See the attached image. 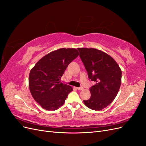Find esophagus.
<instances>
[{
	"label": "esophagus",
	"instance_id": "1",
	"mask_svg": "<svg viewBox=\"0 0 146 146\" xmlns=\"http://www.w3.org/2000/svg\"><path fill=\"white\" fill-rule=\"evenodd\" d=\"M77 89L79 91H81V90H83V87H79V88H77Z\"/></svg>",
	"mask_w": 146,
	"mask_h": 146
}]
</instances>
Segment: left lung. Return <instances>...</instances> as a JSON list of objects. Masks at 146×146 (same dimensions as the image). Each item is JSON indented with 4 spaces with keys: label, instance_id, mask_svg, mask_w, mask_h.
Returning <instances> with one entry per match:
<instances>
[{
    "label": "left lung",
    "instance_id": "left-lung-1",
    "mask_svg": "<svg viewBox=\"0 0 146 146\" xmlns=\"http://www.w3.org/2000/svg\"><path fill=\"white\" fill-rule=\"evenodd\" d=\"M80 57L95 85L90 89L91 98L83 102L91 110H102L115 99L121 84L122 71L111 56L94 48H78Z\"/></svg>",
    "mask_w": 146,
    "mask_h": 146
}]
</instances>
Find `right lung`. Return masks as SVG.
<instances>
[{
    "label": "right lung",
    "mask_w": 146,
    "mask_h": 146,
    "mask_svg": "<svg viewBox=\"0 0 146 146\" xmlns=\"http://www.w3.org/2000/svg\"><path fill=\"white\" fill-rule=\"evenodd\" d=\"M79 53L74 48H62L52 51L39 60L31 69L29 85L33 99L48 111L62 106L72 88L60 82L69 63Z\"/></svg>",
    "instance_id": "obj_1"
}]
</instances>
